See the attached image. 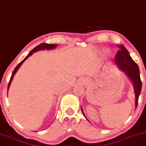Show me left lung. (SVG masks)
<instances>
[{
    "mask_svg": "<svg viewBox=\"0 0 146 146\" xmlns=\"http://www.w3.org/2000/svg\"><path fill=\"white\" fill-rule=\"evenodd\" d=\"M118 47H120V50L117 51L115 55V62L117 66L121 70H122L132 81L135 94V108H137L139 96L141 93L142 86L141 80L140 78L139 68L137 63L131 57L125 47L122 45H119ZM82 111L84 115L82 109Z\"/></svg>",
    "mask_w": 146,
    "mask_h": 146,
    "instance_id": "8db88e82",
    "label": "left lung"
}]
</instances>
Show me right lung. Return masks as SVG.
I'll use <instances>...</instances> for the list:
<instances>
[{"mask_svg": "<svg viewBox=\"0 0 146 146\" xmlns=\"http://www.w3.org/2000/svg\"><path fill=\"white\" fill-rule=\"evenodd\" d=\"M56 44H47V43H41V44H40V45H37V46H36V47H35V48L33 49V50H31V52H30V53H29V54H28L27 56H26V57L25 58H24V60H23L22 61H21V62H20V63H19L18 64H17L16 67L15 68V69L13 70V73H12V75H11V78H10L9 82L8 87H7V90H9V88L10 84H11V82L12 80H13V78L14 75H15V73H16V71H17V70H18V68H20V66L21 65H22V63L24 62V61H25L28 58H29L30 56H31L33 53H34V52H37V51H38V50H52V49H54V48H55V47H56Z\"/></svg>", "mask_w": 146, "mask_h": 146, "instance_id": "add662e5", "label": "right lung"}]
</instances>
